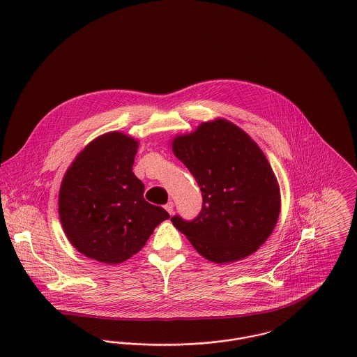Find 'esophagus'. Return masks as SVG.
Here are the masks:
<instances>
[{
  "label": "esophagus",
  "mask_w": 357,
  "mask_h": 357,
  "mask_svg": "<svg viewBox=\"0 0 357 357\" xmlns=\"http://www.w3.org/2000/svg\"><path fill=\"white\" fill-rule=\"evenodd\" d=\"M165 208H166V211H167L169 214H172V213H173V208H174V204H173V202H169V204H165Z\"/></svg>",
  "instance_id": "esophagus-1"
}]
</instances>
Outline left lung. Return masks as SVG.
Wrapping results in <instances>:
<instances>
[{
	"mask_svg": "<svg viewBox=\"0 0 357 357\" xmlns=\"http://www.w3.org/2000/svg\"><path fill=\"white\" fill-rule=\"evenodd\" d=\"M170 146L204 197L195 220L172 218L176 229L215 264L255 253L273 232L282 206L278 178L258 144L234 122L215 118L174 136Z\"/></svg>",
	"mask_w": 357,
	"mask_h": 357,
	"instance_id": "obj_1",
	"label": "left lung"
}]
</instances>
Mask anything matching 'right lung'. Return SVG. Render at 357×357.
Masks as SVG:
<instances>
[{"mask_svg": "<svg viewBox=\"0 0 357 357\" xmlns=\"http://www.w3.org/2000/svg\"><path fill=\"white\" fill-rule=\"evenodd\" d=\"M139 140L107 132L88 143L66 170L59 215L68 242L81 255L107 265L139 253L153 229L170 215L149 204L132 167Z\"/></svg>", "mask_w": 357, "mask_h": 357, "instance_id": "right-lung-1", "label": "right lung"}]
</instances>
